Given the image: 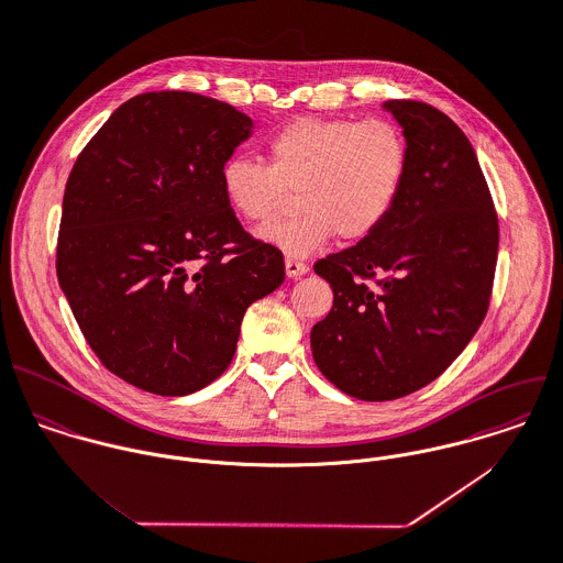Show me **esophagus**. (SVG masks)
I'll list each match as a JSON object with an SVG mask.
<instances>
[{
	"instance_id": "esophagus-1",
	"label": "esophagus",
	"mask_w": 563,
	"mask_h": 563,
	"mask_svg": "<svg viewBox=\"0 0 563 563\" xmlns=\"http://www.w3.org/2000/svg\"><path fill=\"white\" fill-rule=\"evenodd\" d=\"M306 273H308V264H303V262H299V260H292V257L286 260V275H288L290 279L301 277V275H306Z\"/></svg>"
}]
</instances>
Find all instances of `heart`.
<instances>
[{"label": "heart", "mask_w": 563, "mask_h": 563, "mask_svg": "<svg viewBox=\"0 0 563 563\" xmlns=\"http://www.w3.org/2000/svg\"><path fill=\"white\" fill-rule=\"evenodd\" d=\"M408 168L401 131L386 120L303 118L268 142V166L231 157L220 170L227 202L249 222L268 224L286 189H297V216L260 235L292 257H306L334 238L372 235L390 213Z\"/></svg>", "instance_id": "1"}]
</instances>
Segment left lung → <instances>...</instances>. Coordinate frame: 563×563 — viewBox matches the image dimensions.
<instances>
[{
	"instance_id": "obj_1",
	"label": "left lung",
	"mask_w": 563,
	"mask_h": 563,
	"mask_svg": "<svg viewBox=\"0 0 563 563\" xmlns=\"http://www.w3.org/2000/svg\"><path fill=\"white\" fill-rule=\"evenodd\" d=\"M382 109L404 131V186L372 235L314 264L334 306L310 332L321 374L365 401L404 397L456 361L487 314L498 260L494 200L465 133L423 102Z\"/></svg>"
}]
</instances>
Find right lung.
Wrapping results in <instances>:
<instances>
[{"label": "right lung", "instance_id": "add662e5", "mask_svg": "<svg viewBox=\"0 0 563 563\" xmlns=\"http://www.w3.org/2000/svg\"><path fill=\"white\" fill-rule=\"evenodd\" d=\"M253 133L231 104L151 91L118 107L78 155L63 196L56 275L111 374L168 397L222 374L246 308L284 282L220 170Z\"/></svg>", "mask_w": 563, "mask_h": 563}]
</instances>
